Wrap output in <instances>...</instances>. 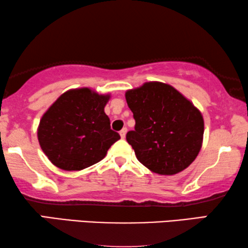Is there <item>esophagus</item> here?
I'll list each match as a JSON object with an SVG mask.
<instances>
[{
    "instance_id": "esophagus-1",
    "label": "esophagus",
    "mask_w": 248,
    "mask_h": 248,
    "mask_svg": "<svg viewBox=\"0 0 248 248\" xmlns=\"http://www.w3.org/2000/svg\"><path fill=\"white\" fill-rule=\"evenodd\" d=\"M125 135H127V128H124L123 130L120 131V137L124 139V138H125Z\"/></svg>"
}]
</instances>
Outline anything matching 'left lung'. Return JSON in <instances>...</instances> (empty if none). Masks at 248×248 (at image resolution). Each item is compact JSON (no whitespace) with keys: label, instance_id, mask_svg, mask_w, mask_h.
I'll return each mask as SVG.
<instances>
[{"label":"left lung","instance_id":"8db88e82","mask_svg":"<svg viewBox=\"0 0 248 248\" xmlns=\"http://www.w3.org/2000/svg\"><path fill=\"white\" fill-rule=\"evenodd\" d=\"M125 100L136 120L125 139L144 167L172 175L193 162L202 148L204 120L190 100L160 81L127 90Z\"/></svg>","mask_w":248,"mask_h":248}]
</instances>
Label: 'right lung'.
Masks as SVG:
<instances>
[{"label": "right lung", "mask_w": 248, "mask_h": 248, "mask_svg": "<svg viewBox=\"0 0 248 248\" xmlns=\"http://www.w3.org/2000/svg\"><path fill=\"white\" fill-rule=\"evenodd\" d=\"M110 95L90 88L70 89L43 115L37 129L42 150L54 166L79 171L99 162L120 139L110 129L105 106Z\"/></svg>", "instance_id": "add662e5"}]
</instances>
